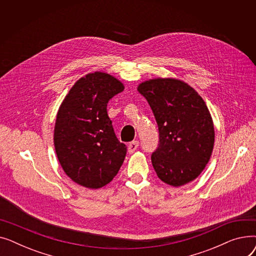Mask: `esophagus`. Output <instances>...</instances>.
<instances>
[{
    "instance_id": "1",
    "label": "esophagus",
    "mask_w": 256,
    "mask_h": 256,
    "mask_svg": "<svg viewBox=\"0 0 256 256\" xmlns=\"http://www.w3.org/2000/svg\"><path fill=\"white\" fill-rule=\"evenodd\" d=\"M138 146H139V141H132L128 146V152L130 154H132L138 148Z\"/></svg>"
}]
</instances>
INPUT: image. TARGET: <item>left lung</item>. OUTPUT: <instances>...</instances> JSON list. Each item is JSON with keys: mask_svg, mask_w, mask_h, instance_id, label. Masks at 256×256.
Wrapping results in <instances>:
<instances>
[{"mask_svg": "<svg viewBox=\"0 0 256 256\" xmlns=\"http://www.w3.org/2000/svg\"><path fill=\"white\" fill-rule=\"evenodd\" d=\"M138 91L148 102L158 128L152 163L160 180L180 186L204 171L212 156L214 130L199 94L178 78L145 80Z\"/></svg>", "mask_w": 256, "mask_h": 256, "instance_id": "obj_1", "label": "left lung"}]
</instances>
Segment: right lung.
Instances as JSON below:
<instances>
[{
	"label": "right lung",
	"mask_w": 256,
	"mask_h": 256,
	"mask_svg": "<svg viewBox=\"0 0 256 256\" xmlns=\"http://www.w3.org/2000/svg\"><path fill=\"white\" fill-rule=\"evenodd\" d=\"M124 89L109 74H88L58 110L54 145L59 163L67 176L89 189L109 184L124 160L126 146L117 139L106 112V104Z\"/></svg>",
	"instance_id": "1"
}]
</instances>
